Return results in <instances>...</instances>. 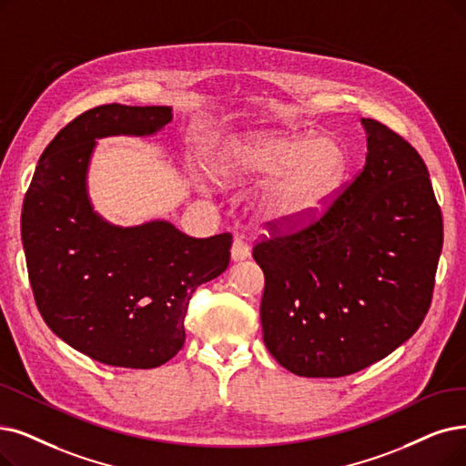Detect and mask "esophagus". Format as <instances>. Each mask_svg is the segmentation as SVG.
<instances>
[{
  "label": "esophagus",
  "mask_w": 466,
  "mask_h": 466,
  "mask_svg": "<svg viewBox=\"0 0 466 466\" xmlns=\"http://www.w3.org/2000/svg\"><path fill=\"white\" fill-rule=\"evenodd\" d=\"M250 256V247L245 238L237 237L233 240V247H231V259L233 262H243V259H247Z\"/></svg>",
  "instance_id": "1"
}]
</instances>
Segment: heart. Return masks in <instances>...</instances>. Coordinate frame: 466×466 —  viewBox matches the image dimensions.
<instances>
[{
    "instance_id": "b5f03b06",
    "label": "heart",
    "mask_w": 466,
    "mask_h": 466,
    "mask_svg": "<svg viewBox=\"0 0 466 466\" xmlns=\"http://www.w3.org/2000/svg\"><path fill=\"white\" fill-rule=\"evenodd\" d=\"M350 170L346 148L334 137L256 134L235 143L216 164L223 181L275 176L258 197V210L275 223L321 212L342 191Z\"/></svg>"
}]
</instances>
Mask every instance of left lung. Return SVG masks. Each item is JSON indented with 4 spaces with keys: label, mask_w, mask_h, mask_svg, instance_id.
<instances>
[{
    "label": "left lung",
    "mask_w": 466,
    "mask_h": 466,
    "mask_svg": "<svg viewBox=\"0 0 466 466\" xmlns=\"http://www.w3.org/2000/svg\"><path fill=\"white\" fill-rule=\"evenodd\" d=\"M363 170L327 210L252 256L266 287L264 342L298 377L337 379L409 340L432 302L443 221L426 164L388 126L361 118Z\"/></svg>",
    "instance_id": "left-lung-1"
}]
</instances>
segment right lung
<instances>
[{
  "label": "right lung",
  "instance_id": "right-lung-1",
  "mask_svg": "<svg viewBox=\"0 0 466 466\" xmlns=\"http://www.w3.org/2000/svg\"><path fill=\"white\" fill-rule=\"evenodd\" d=\"M170 106L101 105L46 147L25 197L26 268L47 327L113 367L153 369L183 348L193 292L229 266L231 233L195 238L168 221L106 223L91 208L87 166L96 139L153 136Z\"/></svg>",
  "mask_w": 466,
  "mask_h": 466
}]
</instances>
